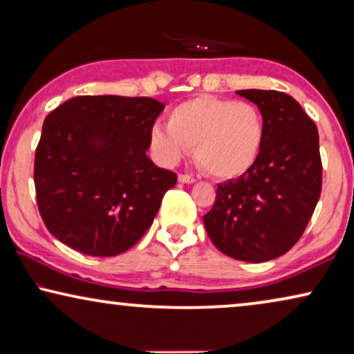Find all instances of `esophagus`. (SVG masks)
I'll list each match as a JSON object with an SVG mask.
<instances>
[{
    "instance_id": "34e87169",
    "label": "esophagus",
    "mask_w": 354,
    "mask_h": 354,
    "mask_svg": "<svg viewBox=\"0 0 354 354\" xmlns=\"http://www.w3.org/2000/svg\"><path fill=\"white\" fill-rule=\"evenodd\" d=\"M178 182H180V183H195L196 178L192 177V176H187V174H180V176H178Z\"/></svg>"
}]
</instances>
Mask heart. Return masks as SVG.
<instances>
[{"instance_id":"obj_1","label":"heart","mask_w":354,"mask_h":354,"mask_svg":"<svg viewBox=\"0 0 354 354\" xmlns=\"http://www.w3.org/2000/svg\"><path fill=\"white\" fill-rule=\"evenodd\" d=\"M264 137V118L254 104L200 95L169 111L167 125L154 124L149 145L167 166L193 148L196 162L207 174L236 178L258 161Z\"/></svg>"}]
</instances>
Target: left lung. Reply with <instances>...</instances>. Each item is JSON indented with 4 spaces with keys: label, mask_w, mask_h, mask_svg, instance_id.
Wrapping results in <instances>:
<instances>
[{
    "label": "left lung",
    "mask_w": 354,
    "mask_h": 354,
    "mask_svg": "<svg viewBox=\"0 0 354 354\" xmlns=\"http://www.w3.org/2000/svg\"><path fill=\"white\" fill-rule=\"evenodd\" d=\"M258 106L266 137L258 161L217 185L203 217L212 243L230 258L264 263L287 253L311 219L322 188L316 124L295 98L275 90H239Z\"/></svg>",
    "instance_id": "obj_1"
}]
</instances>
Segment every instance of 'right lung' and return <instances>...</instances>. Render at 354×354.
<instances>
[{"instance_id": "1", "label": "right lung", "mask_w": 354, "mask_h": 354, "mask_svg": "<svg viewBox=\"0 0 354 354\" xmlns=\"http://www.w3.org/2000/svg\"><path fill=\"white\" fill-rule=\"evenodd\" d=\"M164 104L153 98L75 96L46 115L35 153L46 229L72 250L115 256L142 239L177 176L148 158Z\"/></svg>"}]
</instances>
